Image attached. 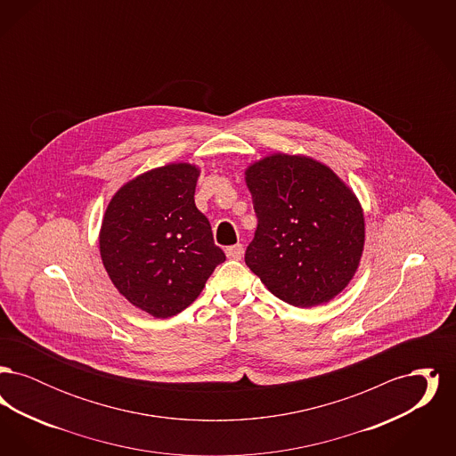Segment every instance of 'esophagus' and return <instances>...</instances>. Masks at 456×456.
Listing matches in <instances>:
<instances>
[{
  "label": "esophagus",
  "instance_id": "esophagus-1",
  "mask_svg": "<svg viewBox=\"0 0 456 456\" xmlns=\"http://www.w3.org/2000/svg\"><path fill=\"white\" fill-rule=\"evenodd\" d=\"M242 253H244L242 244H234V246H229V248L225 249V255H227V258H231V260H240Z\"/></svg>",
  "mask_w": 456,
  "mask_h": 456
}]
</instances>
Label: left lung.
Listing matches in <instances>:
<instances>
[{
  "label": "left lung",
  "instance_id": "8db88e82",
  "mask_svg": "<svg viewBox=\"0 0 456 456\" xmlns=\"http://www.w3.org/2000/svg\"><path fill=\"white\" fill-rule=\"evenodd\" d=\"M244 179L258 217L246 265L287 304L331 301L354 279L366 240L361 201L323 162L270 153Z\"/></svg>",
  "mask_w": 456,
  "mask_h": 456
}]
</instances>
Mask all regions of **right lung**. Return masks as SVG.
I'll use <instances>...</instances> for the list:
<instances>
[{
  "label": "right lung",
  "mask_w": 456,
  "mask_h": 456,
  "mask_svg": "<svg viewBox=\"0 0 456 456\" xmlns=\"http://www.w3.org/2000/svg\"><path fill=\"white\" fill-rule=\"evenodd\" d=\"M198 175L190 162L140 174L114 193L102 217L99 251L110 282L153 318L186 309L225 260L196 208Z\"/></svg>",
  "instance_id": "right-lung-1"
}]
</instances>
